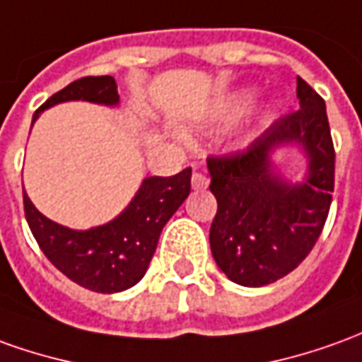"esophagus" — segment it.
I'll return each mask as SVG.
<instances>
[{
  "mask_svg": "<svg viewBox=\"0 0 362 362\" xmlns=\"http://www.w3.org/2000/svg\"><path fill=\"white\" fill-rule=\"evenodd\" d=\"M207 186H209V180H207V176H204L202 173L192 174V188H194V189H206Z\"/></svg>",
  "mask_w": 362,
  "mask_h": 362,
  "instance_id": "esophagus-1",
  "label": "esophagus"
}]
</instances>
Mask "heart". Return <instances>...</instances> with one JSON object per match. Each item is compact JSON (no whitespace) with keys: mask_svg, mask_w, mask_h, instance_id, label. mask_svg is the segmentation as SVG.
Listing matches in <instances>:
<instances>
[{"mask_svg":"<svg viewBox=\"0 0 362 362\" xmlns=\"http://www.w3.org/2000/svg\"><path fill=\"white\" fill-rule=\"evenodd\" d=\"M255 100H257L255 90H239V92L229 93L211 105V110L207 111L206 115V123L207 125H223V123L237 119L239 115H243L251 107Z\"/></svg>","mask_w":362,"mask_h":362,"instance_id":"obj_1","label":"heart"}]
</instances>
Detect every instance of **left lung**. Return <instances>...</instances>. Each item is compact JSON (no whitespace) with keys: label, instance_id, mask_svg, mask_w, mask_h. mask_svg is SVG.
<instances>
[{"label":"left lung","instance_id":"1","mask_svg":"<svg viewBox=\"0 0 362 362\" xmlns=\"http://www.w3.org/2000/svg\"><path fill=\"white\" fill-rule=\"evenodd\" d=\"M296 95L300 110L278 119L247 151L207 158L217 199L211 255L241 286H267L292 272L310 255L329 214L335 151L325 102L302 78ZM284 146L305 153L304 181H286L276 170L272 155Z\"/></svg>","mask_w":362,"mask_h":362}]
</instances>
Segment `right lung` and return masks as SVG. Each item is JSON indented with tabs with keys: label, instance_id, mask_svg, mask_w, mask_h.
Segmentation results:
<instances>
[{
	"label": "right lung",
	"instance_id": "1",
	"mask_svg": "<svg viewBox=\"0 0 362 362\" xmlns=\"http://www.w3.org/2000/svg\"><path fill=\"white\" fill-rule=\"evenodd\" d=\"M78 100L115 107L119 105L117 84L111 76L80 78L50 95L35 111L33 123L52 105ZM189 178L192 168L170 178L148 176L119 216L86 231L50 221L33 206L23 188L25 217L40 251L62 274L92 292L115 294L135 286L145 276L163 227L188 198Z\"/></svg>",
	"mask_w": 362,
	"mask_h": 362
}]
</instances>
